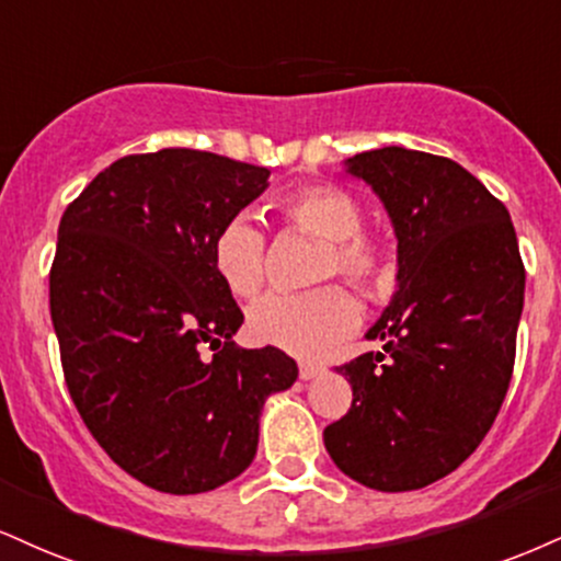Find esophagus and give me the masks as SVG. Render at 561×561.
Returning a JSON list of instances; mask_svg holds the SVG:
<instances>
[{
  "label": "esophagus",
  "mask_w": 561,
  "mask_h": 561,
  "mask_svg": "<svg viewBox=\"0 0 561 561\" xmlns=\"http://www.w3.org/2000/svg\"><path fill=\"white\" fill-rule=\"evenodd\" d=\"M319 374H321V366H316V363H300V379L302 381L316 379Z\"/></svg>",
  "instance_id": "obj_1"
}]
</instances>
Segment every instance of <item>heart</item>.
<instances>
[{"label":"heart","instance_id":"b5f03b06","mask_svg":"<svg viewBox=\"0 0 561 561\" xmlns=\"http://www.w3.org/2000/svg\"><path fill=\"white\" fill-rule=\"evenodd\" d=\"M276 208L295 229L323 242L316 282L342 276L366 298H379L394 279V253L379 234L360 229V204L336 185H302L279 195ZM211 259L234 298L253 300L266 285V234L251 214H234L216 229ZM353 295L329 285L306 295H268L248 313V334L259 345L293 355H319L353 332Z\"/></svg>","mask_w":561,"mask_h":561}]
</instances>
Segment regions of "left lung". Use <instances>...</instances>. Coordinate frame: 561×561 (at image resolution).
<instances>
[{"mask_svg": "<svg viewBox=\"0 0 561 561\" xmlns=\"http://www.w3.org/2000/svg\"><path fill=\"white\" fill-rule=\"evenodd\" d=\"M379 195L397 238V289L340 366L353 408L323 428L342 473L376 491H415L473 455L515 366L525 268L502 201L457 161L383 146L345 159Z\"/></svg>", "mask_w": 561, "mask_h": 561, "instance_id": "left-lung-1", "label": "left lung"}]
</instances>
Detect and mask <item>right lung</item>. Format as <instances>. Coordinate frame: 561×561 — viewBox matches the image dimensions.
Here are the masks:
<instances>
[{
	"label": "right lung",
	"instance_id": "right-lung-1",
	"mask_svg": "<svg viewBox=\"0 0 561 561\" xmlns=\"http://www.w3.org/2000/svg\"><path fill=\"white\" fill-rule=\"evenodd\" d=\"M268 174L161 148L99 172L59 221L49 308L67 389L106 455L164 494L238 478L263 402L298 379L282 350L234 347L242 310L211 259L216 229ZM201 344L217 353L204 358Z\"/></svg>",
	"mask_w": 561,
	"mask_h": 561
}]
</instances>
